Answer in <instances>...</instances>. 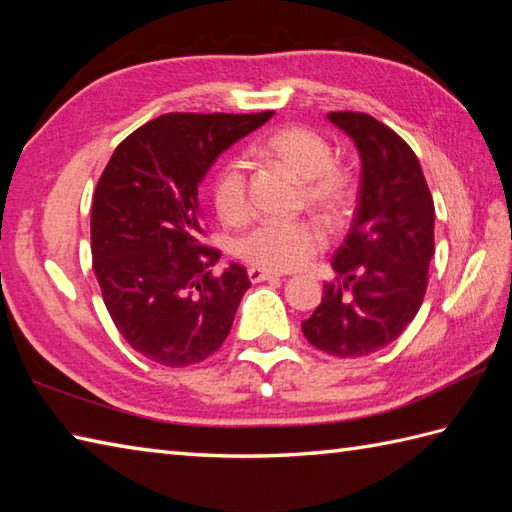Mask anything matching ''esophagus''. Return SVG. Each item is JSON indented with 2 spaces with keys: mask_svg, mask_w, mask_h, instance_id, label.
Listing matches in <instances>:
<instances>
[{
  "mask_svg": "<svg viewBox=\"0 0 512 512\" xmlns=\"http://www.w3.org/2000/svg\"><path fill=\"white\" fill-rule=\"evenodd\" d=\"M277 277H281V275L275 273V270H266V268H259V266L248 268V279L253 281V284H259V281H266V279H277Z\"/></svg>",
  "mask_w": 512,
  "mask_h": 512,
  "instance_id": "esophagus-1",
  "label": "esophagus"
}]
</instances>
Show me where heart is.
Instances as JSON below:
<instances>
[{"label":"heart","mask_w":512,"mask_h":512,"mask_svg":"<svg viewBox=\"0 0 512 512\" xmlns=\"http://www.w3.org/2000/svg\"><path fill=\"white\" fill-rule=\"evenodd\" d=\"M264 154L303 182V195L314 211L328 220L343 215L352 198V182L343 169L332 165V149L317 132L306 127L279 129L264 143ZM213 202L217 215L233 226L244 224L253 213L248 167L242 158L228 160L217 173ZM323 242V231L310 220L266 222L239 242V257L270 270H292L310 262Z\"/></svg>","instance_id":"obj_1"}]
</instances>
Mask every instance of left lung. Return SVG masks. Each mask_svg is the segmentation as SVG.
I'll list each match as a JSON object with an SVG mask.
<instances>
[{
  "label": "left lung",
  "instance_id": "8db88e82",
  "mask_svg": "<svg viewBox=\"0 0 512 512\" xmlns=\"http://www.w3.org/2000/svg\"><path fill=\"white\" fill-rule=\"evenodd\" d=\"M328 121L361 158L356 211L332 257L334 284L301 323L306 339L332 356H367L394 343L427 292L436 209L420 162L396 132L358 112Z\"/></svg>",
  "mask_w": 512,
  "mask_h": 512
}]
</instances>
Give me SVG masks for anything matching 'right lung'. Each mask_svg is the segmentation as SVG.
I'll list each match as a JSON object with an SVG mask.
<instances>
[{"label": "right lung", "instance_id": "add662e5", "mask_svg": "<svg viewBox=\"0 0 512 512\" xmlns=\"http://www.w3.org/2000/svg\"><path fill=\"white\" fill-rule=\"evenodd\" d=\"M262 114H165L116 147L92 200V262L107 312L138 354L167 367L222 347L250 288L246 270L202 246L198 187Z\"/></svg>", "mask_w": 512, "mask_h": 512}]
</instances>
